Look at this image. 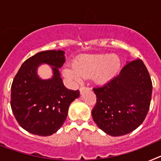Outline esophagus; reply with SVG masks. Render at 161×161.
I'll use <instances>...</instances> for the list:
<instances>
[{"mask_svg":"<svg viewBox=\"0 0 161 161\" xmlns=\"http://www.w3.org/2000/svg\"><path fill=\"white\" fill-rule=\"evenodd\" d=\"M87 89H89V88L88 87H84V86H81V87L80 88V94H82V93H83L85 90H87Z\"/></svg>","mask_w":161,"mask_h":161,"instance_id":"obj_1","label":"esophagus"}]
</instances>
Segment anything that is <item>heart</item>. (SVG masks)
I'll return each mask as SVG.
<instances>
[{
  "mask_svg": "<svg viewBox=\"0 0 161 161\" xmlns=\"http://www.w3.org/2000/svg\"><path fill=\"white\" fill-rule=\"evenodd\" d=\"M119 68L120 60L116 55H82L73 61L72 68H64L63 74L76 80L92 76L96 83L105 84L117 74Z\"/></svg>",
  "mask_w": 161,
  "mask_h": 161,
  "instance_id": "b5f03b06",
  "label": "heart"
}]
</instances>
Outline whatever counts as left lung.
Listing matches in <instances>:
<instances>
[{"instance_id": "8db88e82", "label": "left lung", "mask_w": 161, "mask_h": 161, "mask_svg": "<svg viewBox=\"0 0 161 161\" xmlns=\"http://www.w3.org/2000/svg\"><path fill=\"white\" fill-rule=\"evenodd\" d=\"M97 103L93 121L111 136H124L142 124L150 106L153 83L141 59L127 62L120 73L93 89Z\"/></svg>"}]
</instances>
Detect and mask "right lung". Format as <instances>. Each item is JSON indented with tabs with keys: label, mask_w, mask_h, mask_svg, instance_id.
Wrapping results in <instances>:
<instances>
[{
	"label": "right lung",
	"mask_w": 161,
	"mask_h": 161,
	"mask_svg": "<svg viewBox=\"0 0 161 161\" xmlns=\"http://www.w3.org/2000/svg\"><path fill=\"white\" fill-rule=\"evenodd\" d=\"M64 62L61 50L38 52L22 64L13 80L12 111L18 124L30 133L41 136L55 133L64 123L70 104L79 97V90L64 85L59 68ZM42 63L52 66V78L38 76L36 70Z\"/></svg>",
	"instance_id": "1"
}]
</instances>
